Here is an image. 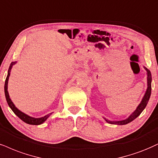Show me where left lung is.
Instances as JSON below:
<instances>
[{
  "instance_id": "1",
  "label": "left lung",
  "mask_w": 158,
  "mask_h": 158,
  "mask_svg": "<svg viewBox=\"0 0 158 158\" xmlns=\"http://www.w3.org/2000/svg\"><path fill=\"white\" fill-rule=\"evenodd\" d=\"M144 69L147 70V90L146 91L144 96H143V99L141 103L139 104V106H138V108H136V110L130 116L125 120L122 121H118V122H111V121H109L108 119H106L107 122H108L109 124H118V125H123V124H126L131 122L132 121H133L135 118H136L140 114H141V112L143 111V109L146 108L148 102H149V97L151 95V90H152V86H151V83H152V75L150 71L147 69V68L144 67Z\"/></svg>"
}]
</instances>
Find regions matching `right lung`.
Wrapping results in <instances>:
<instances>
[{
	"instance_id": "1",
	"label": "right lung",
	"mask_w": 158,
	"mask_h": 158,
	"mask_svg": "<svg viewBox=\"0 0 158 158\" xmlns=\"http://www.w3.org/2000/svg\"><path fill=\"white\" fill-rule=\"evenodd\" d=\"M15 63H16V62H11V63L10 66H9V71H8L7 77H6V81H5L4 91H5V96H6V99L7 103H8V105H9V106L11 108V110H12V111L15 113V114H16L17 116H18L19 118H20L21 120H23V122H25V123L29 124H34V125H39V124H42L44 122H45L47 118L49 117L50 115H51L52 113H51V114L46 115V116H44V117H41V118L31 117V116H28V115H26L25 114H24V113L21 112L20 110H18V109H17L16 107H15V105H14L12 101L11 100L10 97H9V93H8V91H7L8 81H9V76H10V71H11V67H12V66Z\"/></svg>"
}]
</instances>
